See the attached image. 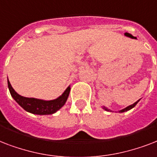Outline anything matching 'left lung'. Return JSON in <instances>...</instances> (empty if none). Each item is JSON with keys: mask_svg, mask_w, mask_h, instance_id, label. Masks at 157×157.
Instances as JSON below:
<instances>
[{"mask_svg": "<svg viewBox=\"0 0 157 157\" xmlns=\"http://www.w3.org/2000/svg\"><path fill=\"white\" fill-rule=\"evenodd\" d=\"M140 101V99L137 101L133 103V104H132V105H128V106H127V107H125L124 109H122V110H119V112H120V113H123V112H125V111H128V110H131V109H133V108L134 107V106H135V105H137V104H138V101ZM102 109H104V110H106V111H110H110H111V110H110V109H108L107 107H105V106H104V105H103V106H102Z\"/></svg>", "mask_w": 157, "mask_h": 157, "instance_id": "1", "label": "left lung"}]
</instances>
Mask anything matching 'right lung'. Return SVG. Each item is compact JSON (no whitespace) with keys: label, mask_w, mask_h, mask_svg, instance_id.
<instances>
[{"label":"right lung","mask_w":157,"mask_h":157,"mask_svg":"<svg viewBox=\"0 0 157 157\" xmlns=\"http://www.w3.org/2000/svg\"><path fill=\"white\" fill-rule=\"evenodd\" d=\"M8 82V87H9L10 95L14 100L21 106L24 110L29 113H32L34 115H52L59 110L60 108L65 105L70 92V86L65 90V92L61 95L58 97L54 100H42L33 98H25L23 96L18 94L14 89L12 87L9 79Z\"/></svg>","instance_id":"add662e5"}]
</instances>
